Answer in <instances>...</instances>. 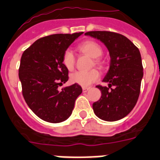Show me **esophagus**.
Returning a JSON list of instances; mask_svg holds the SVG:
<instances>
[{"mask_svg": "<svg viewBox=\"0 0 160 160\" xmlns=\"http://www.w3.org/2000/svg\"><path fill=\"white\" fill-rule=\"evenodd\" d=\"M82 91H83V92H86V91H89V88H86V87H83Z\"/></svg>", "mask_w": 160, "mask_h": 160, "instance_id": "34e87169", "label": "esophagus"}]
</instances>
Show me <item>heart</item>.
I'll list each match as a JSON object with an SVG mask.
<instances>
[{"label": "heart", "mask_w": 160, "mask_h": 160, "mask_svg": "<svg viewBox=\"0 0 160 160\" xmlns=\"http://www.w3.org/2000/svg\"><path fill=\"white\" fill-rule=\"evenodd\" d=\"M77 49L80 53L94 58V62L92 63L93 64H96L99 67L103 66V62L100 58L103 53V50L102 46L98 42H95L93 40H87L78 44ZM62 63L69 71H72L74 69L75 65V58L71 51L68 49L64 52L62 57ZM99 77V71L97 69H93L89 71L75 72L70 75V80L71 82L86 87L96 81Z\"/></svg>", "instance_id": "1"}]
</instances>
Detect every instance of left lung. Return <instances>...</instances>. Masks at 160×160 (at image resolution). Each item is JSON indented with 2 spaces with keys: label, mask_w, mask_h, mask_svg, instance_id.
<instances>
[{
  "label": "left lung",
  "mask_w": 160,
  "mask_h": 160,
  "mask_svg": "<svg viewBox=\"0 0 160 160\" xmlns=\"http://www.w3.org/2000/svg\"><path fill=\"white\" fill-rule=\"evenodd\" d=\"M85 34L102 41L111 57L110 69L103 79V82L108 83V87L96 85L102 96L92 105L94 112L102 120H120L133 109L139 96L143 75L139 50L120 33L92 31Z\"/></svg>",
  "instance_id": "left-lung-1"
}]
</instances>
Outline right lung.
Listing matches in <instances>:
<instances>
[{"label": "right lung", "instance_id": "obj_1", "mask_svg": "<svg viewBox=\"0 0 160 160\" xmlns=\"http://www.w3.org/2000/svg\"><path fill=\"white\" fill-rule=\"evenodd\" d=\"M81 32L43 37L24 51L21 58L19 79L25 102L42 120L58 123L71 115L75 102L82 92L74 84L58 91L69 79L62 63L63 54Z\"/></svg>", "mask_w": 160, "mask_h": 160}]
</instances>
